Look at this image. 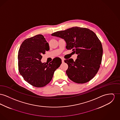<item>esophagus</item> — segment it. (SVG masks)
<instances>
[{
	"mask_svg": "<svg viewBox=\"0 0 120 120\" xmlns=\"http://www.w3.org/2000/svg\"><path fill=\"white\" fill-rule=\"evenodd\" d=\"M61 60H62V62H63L64 61V58H61Z\"/></svg>",
	"mask_w": 120,
	"mask_h": 120,
	"instance_id": "esophagus-1",
	"label": "esophagus"
}]
</instances>
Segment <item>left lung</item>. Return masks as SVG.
<instances>
[{"instance_id":"obj_1","label":"left lung","mask_w":120,"mask_h":120,"mask_svg":"<svg viewBox=\"0 0 120 120\" xmlns=\"http://www.w3.org/2000/svg\"><path fill=\"white\" fill-rule=\"evenodd\" d=\"M51 35L64 39L66 48L78 55L75 61L64 60L68 65L66 73L69 79L78 84L93 79L100 67L103 54L101 43L95 33L87 28L74 27Z\"/></svg>"}]
</instances>
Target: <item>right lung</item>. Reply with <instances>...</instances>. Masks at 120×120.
<instances>
[{"label": "right lung", "mask_w": 120, "mask_h": 120, "mask_svg": "<svg viewBox=\"0 0 120 120\" xmlns=\"http://www.w3.org/2000/svg\"><path fill=\"white\" fill-rule=\"evenodd\" d=\"M49 49V44L42 34L26 39L19 49V72L26 82L34 87H42L49 83L62 63L59 57L49 63L41 62L42 56Z\"/></svg>", "instance_id": "1"}]
</instances>
